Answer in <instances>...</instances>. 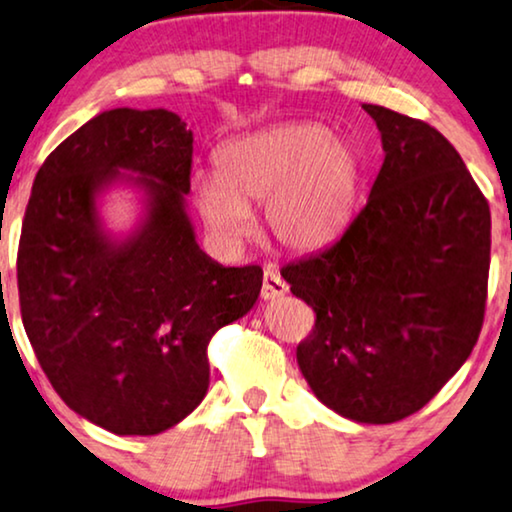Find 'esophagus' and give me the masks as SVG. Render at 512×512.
I'll list each match as a JSON object with an SVG mask.
<instances>
[{
    "instance_id": "1",
    "label": "esophagus",
    "mask_w": 512,
    "mask_h": 512,
    "mask_svg": "<svg viewBox=\"0 0 512 512\" xmlns=\"http://www.w3.org/2000/svg\"><path fill=\"white\" fill-rule=\"evenodd\" d=\"M285 292H288V283L283 281L281 274L274 269L264 271L262 278V299L264 302H274V299H281Z\"/></svg>"
}]
</instances>
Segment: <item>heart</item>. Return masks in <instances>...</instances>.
<instances>
[{"label": "heart", "instance_id": "b5f03b06", "mask_svg": "<svg viewBox=\"0 0 512 512\" xmlns=\"http://www.w3.org/2000/svg\"><path fill=\"white\" fill-rule=\"evenodd\" d=\"M217 173L192 177V201L222 250H236L255 229L252 203L264 201L271 238L309 255L337 243L356 220L365 161L351 140L318 121H285L217 149Z\"/></svg>", "mask_w": 512, "mask_h": 512}]
</instances>
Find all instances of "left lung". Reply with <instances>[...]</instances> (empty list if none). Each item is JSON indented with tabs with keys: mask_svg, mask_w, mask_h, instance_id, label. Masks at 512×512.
<instances>
[{
	"mask_svg": "<svg viewBox=\"0 0 512 512\" xmlns=\"http://www.w3.org/2000/svg\"><path fill=\"white\" fill-rule=\"evenodd\" d=\"M363 109L384 147L367 206L337 243L281 276L316 311L297 346L313 395L358 424H393L419 412L478 342L492 215L445 135Z\"/></svg>",
	"mask_w": 512,
	"mask_h": 512,
	"instance_id": "left-lung-1",
	"label": "left lung"
}]
</instances>
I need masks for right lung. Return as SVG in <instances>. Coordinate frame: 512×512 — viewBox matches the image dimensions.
I'll use <instances>...</instances> for the list:
<instances>
[{
  "mask_svg": "<svg viewBox=\"0 0 512 512\" xmlns=\"http://www.w3.org/2000/svg\"><path fill=\"white\" fill-rule=\"evenodd\" d=\"M194 138L168 109L100 112L34 177L18 245L20 316L65 405L117 435H156L210 384L208 342L243 318L260 267H222L187 215ZM141 194L128 235L104 227L112 186Z\"/></svg>",
  "mask_w": 512,
  "mask_h": 512,
  "instance_id": "add662e5",
  "label": "right lung"
}]
</instances>
